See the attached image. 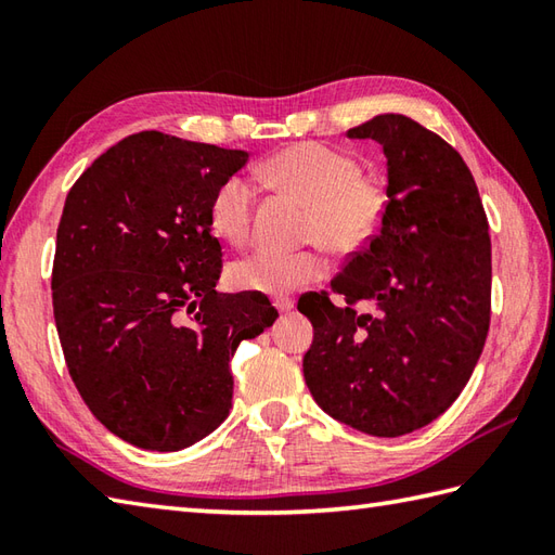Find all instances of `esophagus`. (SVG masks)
I'll use <instances>...</instances> for the list:
<instances>
[{"label": "esophagus", "instance_id": "obj_1", "mask_svg": "<svg viewBox=\"0 0 555 555\" xmlns=\"http://www.w3.org/2000/svg\"><path fill=\"white\" fill-rule=\"evenodd\" d=\"M276 310L279 312H291L293 310V300L291 298H279L276 300Z\"/></svg>", "mask_w": 555, "mask_h": 555}]
</instances>
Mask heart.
Here are the masks:
<instances>
[{
	"label": "heart",
	"mask_w": 555,
	"mask_h": 555,
	"mask_svg": "<svg viewBox=\"0 0 555 555\" xmlns=\"http://www.w3.org/2000/svg\"><path fill=\"white\" fill-rule=\"evenodd\" d=\"M360 159L326 143H298L262 164V176L310 205L305 238L350 255L370 245L382 231L391 193L382 173L360 171ZM257 191L243 173L223 179L209 203L211 229L229 243H245L253 231ZM326 259L320 250L286 253L257 247L235 259L229 279L235 288L286 296L322 279Z\"/></svg>",
	"instance_id": "b5f03b06"
}]
</instances>
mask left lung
<instances>
[{
	"label": "left lung",
	"instance_id": "8db88e82",
	"mask_svg": "<svg viewBox=\"0 0 555 555\" xmlns=\"http://www.w3.org/2000/svg\"><path fill=\"white\" fill-rule=\"evenodd\" d=\"M348 138L384 147L391 203L376 238L298 310L314 326L305 384L324 412L372 436L427 427L453 405L491 322V238L477 183L457 150L403 114ZM347 300L336 309L327 298ZM370 301L372 313L354 305Z\"/></svg>",
	"mask_w": 555,
	"mask_h": 555
}]
</instances>
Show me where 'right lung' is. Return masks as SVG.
Returning <instances> with one entry per match:
<instances>
[{
  "label": "right lung",
  "mask_w": 555,
  "mask_h": 555,
  "mask_svg": "<svg viewBox=\"0 0 555 555\" xmlns=\"http://www.w3.org/2000/svg\"><path fill=\"white\" fill-rule=\"evenodd\" d=\"M247 152L143 131L70 188L56 229L54 322L92 415L145 451H181L233 400L231 358L274 324L257 293H219L217 185Z\"/></svg>",
  "instance_id": "right-lung-1"
}]
</instances>
